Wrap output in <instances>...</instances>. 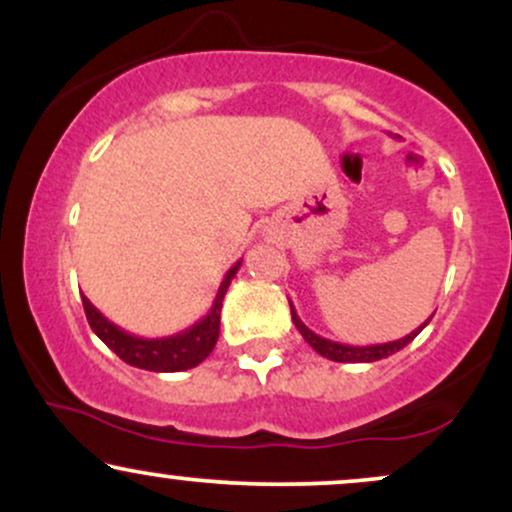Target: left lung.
Returning a JSON list of instances; mask_svg holds the SVG:
<instances>
[{
  "mask_svg": "<svg viewBox=\"0 0 512 512\" xmlns=\"http://www.w3.org/2000/svg\"><path fill=\"white\" fill-rule=\"evenodd\" d=\"M291 317H293V325H296V330L303 334V339L308 342L313 349L317 351L320 356L330 358V361H337V363H373V361H380V358H387L392 354H397L399 349H404L411 339L416 337L424 327L428 325V320L424 322V325L419 327V330H414L411 334H407V337L402 339H395V342H385V344H370V346H351V344H339V342H332V339H325L320 337V334H315L310 327L303 325V320L298 317L296 308H293L291 303Z\"/></svg>",
  "mask_w": 512,
  "mask_h": 512,
  "instance_id": "8db88e82",
  "label": "left lung"
}]
</instances>
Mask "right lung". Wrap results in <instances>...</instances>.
I'll list each match as a JSON object with an SVG mask.
<instances>
[{"instance_id":"add662e5","label":"right lung","mask_w":512,"mask_h":512,"mask_svg":"<svg viewBox=\"0 0 512 512\" xmlns=\"http://www.w3.org/2000/svg\"><path fill=\"white\" fill-rule=\"evenodd\" d=\"M240 264H243V260H238L231 269H228L226 276H223L219 293H216L209 313L192 327H187V330H182L178 334H170V337H134V334L117 327L115 322H110L86 296H81L86 320L88 325H91V330L98 334V339H101L108 349H113L122 361L129 363V366L154 370V373H178V370L195 368L211 354V351H214L216 339H219L223 296H226L231 279L236 276Z\"/></svg>"}]
</instances>
